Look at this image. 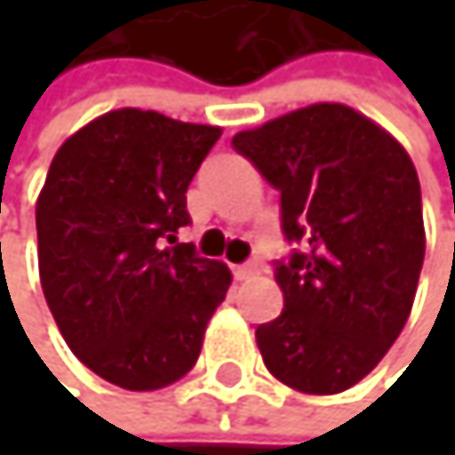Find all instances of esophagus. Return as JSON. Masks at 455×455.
<instances>
[{
	"label": "esophagus",
	"instance_id": "34e87169",
	"mask_svg": "<svg viewBox=\"0 0 455 455\" xmlns=\"http://www.w3.org/2000/svg\"><path fill=\"white\" fill-rule=\"evenodd\" d=\"M256 273H259V261H248V265H237L235 267V278L237 281H245V278H251Z\"/></svg>",
	"mask_w": 455,
	"mask_h": 455
}]
</instances>
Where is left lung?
<instances>
[{
  "mask_svg": "<svg viewBox=\"0 0 455 455\" xmlns=\"http://www.w3.org/2000/svg\"><path fill=\"white\" fill-rule=\"evenodd\" d=\"M232 147L281 194V229L297 248L275 261L283 311L256 327L267 371L333 395L357 385L404 330L426 253L420 182L377 122L314 103Z\"/></svg>",
  "mask_w": 455,
  "mask_h": 455,
  "instance_id": "left-lung-1",
  "label": "left lung"
}]
</instances>
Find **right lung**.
<instances>
[{
  "label": "right lung",
  "instance_id": "1",
  "mask_svg": "<svg viewBox=\"0 0 455 455\" xmlns=\"http://www.w3.org/2000/svg\"><path fill=\"white\" fill-rule=\"evenodd\" d=\"M220 128L108 111L73 133L37 196L45 303L73 355L111 385L158 390L196 365L232 273L177 232Z\"/></svg>",
  "mask_w": 455,
  "mask_h": 455
}]
</instances>
